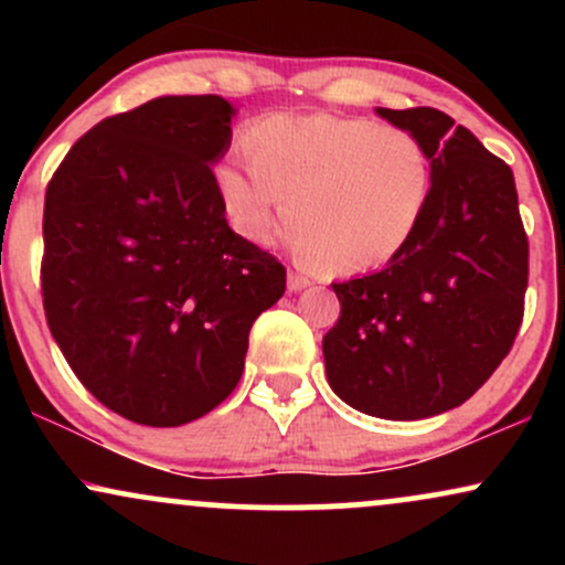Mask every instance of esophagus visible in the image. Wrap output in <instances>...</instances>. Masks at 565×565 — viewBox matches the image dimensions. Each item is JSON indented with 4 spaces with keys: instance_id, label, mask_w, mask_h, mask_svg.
<instances>
[{
    "instance_id": "esophagus-1",
    "label": "esophagus",
    "mask_w": 565,
    "mask_h": 565,
    "mask_svg": "<svg viewBox=\"0 0 565 565\" xmlns=\"http://www.w3.org/2000/svg\"><path fill=\"white\" fill-rule=\"evenodd\" d=\"M287 287H289V291H300L305 287H310V278L302 276V274H297V270H291L289 278H287Z\"/></svg>"
}]
</instances>
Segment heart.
<instances>
[{
    "mask_svg": "<svg viewBox=\"0 0 565 565\" xmlns=\"http://www.w3.org/2000/svg\"><path fill=\"white\" fill-rule=\"evenodd\" d=\"M249 161L223 159L215 191L231 228L268 244L284 217L305 263L366 274L406 249L433 193L423 140L361 116L270 114L246 127Z\"/></svg>",
    "mask_w": 565,
    "mask_h": 565,
    "instance_id": "obj_1",
    "label": "heart"
}]
</instances>
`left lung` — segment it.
Wrapping results in <instances>:
<instances>
[{"label": "left lung", "mask_w": 565, "mask_h": 565, "mask_svg": "<svg viewBox=\"0 0 565 565\" xmlns=\"http://www.w3.org/2000/svg\"><path fill=\"white\" fill-rule=\"evenodd\" d=\"M423 140L433 193L414 238L380 274L332 284L323 334L332 391L382 419L465 404L510 353L523 321L529 238L512 170L438 108H377Z\"/></svg>", "instance_id": "obj_1"}]
</instances>
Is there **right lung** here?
<instances>
[{
  "label": "right lung",
  "mask_w": 565,
  "mask_h": 565,
  "mask_svg": "<svg viewBox=\"0 0 565 565\" xmlns=\"http://www.w3.org/2000/svg\"><path fill=\"white\" fill-rule=\"evenodd\" d=\"M236 108L167 95L95 125L44 193L42 300L68 366L138 425L204 417L244 372L287 268L231 231L212 164Z\"/></svg>",
  "instance_id": "right-lung-1"
}]
</instances>
